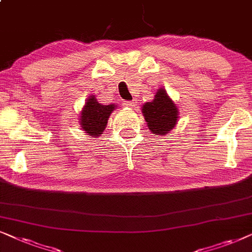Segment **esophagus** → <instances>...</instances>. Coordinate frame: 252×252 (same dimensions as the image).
I'll use <instances>...</instances> for the list:
<instances>
[{
    "instance_id": "esophagus-1",
    "label": "esophagus",
    "mask_w": 252,
    "mask_h": 252,
    "mask_svg": "<svg viewBox=\"0 0 252 252\" xmlns=\"http://www.w3.org/2000/svg\"><path fill=\"white\" fill-rule=\"evenodd\" d=\"M123 105L126 107H135L136 106V102L135 101H123Z\"/></svg>"
}]
</instances>
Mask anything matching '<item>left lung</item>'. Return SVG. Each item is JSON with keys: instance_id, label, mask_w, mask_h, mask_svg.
I'll list each match as a JSON object with an SVG mask.
<instances>
[{"instance_id": "8db88e82", "label": "left lung", "mask_w": 252, "mask_h": 252, "mask_svg": "<svg viewBox=\"0 0 252 252\" xmlns=\"http://www.w3.org/2000/svg\"><path fill=\"white\" fill-rule=\"evenodd\" d=\"M142 113L150 131L156 136H166L179 122V108L163 87L158 90L152 101L144 103Z\"/></svg>"}]
</instances>
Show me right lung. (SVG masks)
Segmentation results:
<instances>
[{"instance_id": "add662e5", "label": "right lung", "mask_w": 252, "mask_h": 252, "mask_svg": "<svg viewBox=\"0 0 252 252\" xmlns=\"http://www.w3.org/2000/svg\"><path fill=\"white\" fill-rule=\"evenodd\" d=\"M115 103L102 105L96 100L95 95L91 94L86 99L79 116L80 128L85 133L92 138L101 136L103 130L106 129L108 119L116 108Z\"/></svg>"}]
</instances>
